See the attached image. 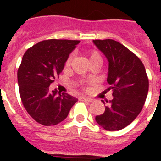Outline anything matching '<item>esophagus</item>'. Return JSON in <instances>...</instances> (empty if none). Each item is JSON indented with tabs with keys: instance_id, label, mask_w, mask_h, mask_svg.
Here are the masks:
<instances>
[{
	"instance_id": "34e87169",
	"label": "esophagus",
	"mask_w": 161,
	"mask_h": 161,
	"mask_svg": "<svg viewBox=\"0 0 161 161\" xmlns=\"http://www.w3.org/2000/svg\"><path fill=\"white\" fill-rule=\"evenodd\" d=\"M80 99H81V100H83V101L89 102V103H91V102H92V99H91V98L86 97H81Z\"/></svg>"
}]
</instances>
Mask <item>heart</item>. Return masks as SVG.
Returning a JSON list of instances; mask_svg holds the SVG:
<instances>
[{"instance_id":"heart-1","label":"heart","mask_w":161,"mask_h":161,"mask_svg":"<svg viewBox=\"0 0 161 161\" xmlns=\"http://www.w3.org/2000/svg\"><path fill=\"white\" fill-rule=\"evenodd\" d=\"M97 57H100L99 53H97V52H93V53H91V55H90V59H91V58H97ZM71 58H72V56L70 55V56L67 58L66 62H65V65H69V64H70Z\"/></svg>"}]
</instances>
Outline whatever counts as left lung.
<instances>
[{
	"instance_id": "obj_1",
	"label": "left lung",
	"mask_w": 161,
	"mask_h": 161,
	"mask_svg": "<svg viewBox=\"0 0 161 161\" xmlns=\"http://www.w3.org/2000/svg\"><path fill=\"white\" fill-rule=\"evenodd\" d=\"M93 43L108 60L107 81L114 97L103 114L96 116V121L108 131L121 130L137 117L145 103L149 86L145 67L135 53L118 41L108 39Z\"/></svg>"
}]
</instances>
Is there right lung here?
Listing matches in <instances>:
<instances>
[{"label": "right lung", "mask_w": 161, "mask_h": 161, "mask_svg": "<svg viewBox=\"0 0 161 161\" xmlns=\"http://www.w3.org/2000/svg\"><path fill=\"white\" fill-rule=\"evenodd\" d=\"M79 40H48L26 51L17 72L19 95L27 113L44 126L58 124L66 118L77 99L57 94L49 86L62 72L70 53Z\"/></svg>", "instance_id": "1"}]
</instances>
